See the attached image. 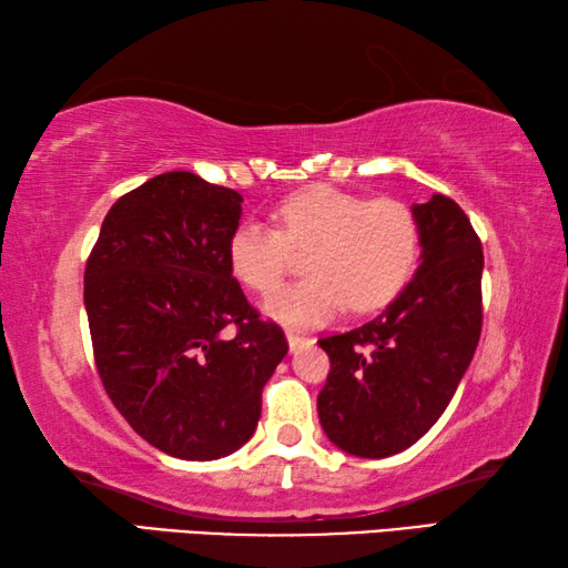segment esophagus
Instances as JSON below:
<instances>
[{"label":"esophagus","instance_id":"34e87169","mask_svg":"<svg viewBox=\"0 0 568 568\" xmlns=\"http://www.w3.org/2000/svg\"><path fill=\"white\" fill-rule=\"evenodd\" d=\"M286 342H290V349H292V352H296V349H300V346H304V344H312L310 336H304V334H300V332H286Z\"/></svg>","mask_w":568,"mask_h":568}]
</instances>
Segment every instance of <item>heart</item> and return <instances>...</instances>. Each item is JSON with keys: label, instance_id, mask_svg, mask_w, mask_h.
<instances>
[{"label": "heart", "instance_id": "b5f03b06", "mask_svg": "<svg viewBox=\"0 0 568 568\" xmlns=\"http://www.w3.org/2000/svg\"><path fill=\"white\" fill-rule=\"evenodd\" d=\"M276 229L246 222L229 239V266L258 294L272 292L302 252V282L282 286L264 302L276 322L314 326L339 314L374 312L399 294L419 262V222L396 199H369L314 184L282 199Z\"/></svg>", "mask_w": 568, "mask_h": 568}]
</instances>
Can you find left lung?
<instances>
[{"mask_svg": "<svg viewBox=\"0 0 568 568\" xmlns=\"http://www.w3.org/2000/svg\"><path fill=\"white\" fill-rule=\"evenodd\" d=\"M412 212L422 236L412 282L376 320L320 339L332 362L320 422L362 459L399 454L432 429L481 336L484 252L469 216L444 194Z\"/></svg>", "mask_w": 568, "mask_h": 568, "instance_id": "left-lung-1", "label": "left lung"}]
</instances>
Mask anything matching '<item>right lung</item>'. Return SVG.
Instances as JSON below:
<instances>
[{
	"instance_id": "right-lung-1",
	"label": "right lung",
	"mask_w": 568,
	"mask_h": 568,
	"mask_svg": "<svg viewBox=\"0 0 568 568\" xmlns=\"http://www.w3.org/2000/svg\"><path fill=\"white\" fill-rule=\"evenodd\" d=\"M242 194L166 172L119 196L84 268L109 399L159 452L212 462L252 439L262 389L290 352L232 276Z\"/></svg>"
}]
</instances>
